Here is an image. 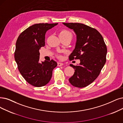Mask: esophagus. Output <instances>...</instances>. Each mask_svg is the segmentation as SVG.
<instances>
[{
    "label": "esophagus",
    "instance_id": "1",
    "mask_svg": "<svg viewBox=\"0 0 123 123\" xmlns=\"http://www.w3.org/2000/svg\"><path fill=\"white\" fill-rule=\"evenodd\" d=\"M63 63H62V62H57V66L58 67H61V66H62L63 65Z\"/></svg>",
    "mask_w": 123,
    "mask_h": 123
}]
</instances>
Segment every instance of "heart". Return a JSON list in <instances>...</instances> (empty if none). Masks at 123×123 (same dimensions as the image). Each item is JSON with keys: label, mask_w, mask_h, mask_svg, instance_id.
Listing matches in <instances>:
<instances>
[{"label": "heart", "mask_w": 123, "mask_h": 123, "mask_svg": "<svg viewBox=\"0 0 123 123\" xmlns=\"http://www.w3.org/2000/svg\"><path fill=\"white\" fill-rule=\"evenodd\" d=\"M71 36H72V33L67 30H62L60 33V37H66Z\"/></svg>", "instance_id": "obj_1"}]
</instances>
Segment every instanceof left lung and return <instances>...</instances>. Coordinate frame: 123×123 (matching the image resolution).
Masks as SVG:
<instances>
[{
  "mask_svg": "<svg viewBox=\"0 0 123 123\" xmlns=\"http://www.w3.org/2000/svg\"><path fill=\"white\" fill-rule=\"evenodd\" d=\"M63 24L73 29L77 35L76 46L69 60H80L79 65H70L75 72L69 82L76 87H86L99 76L105 63L106 44L100 33L94 28L81 23Z\"/></svg>",
  "mask_w": 123,
  "mask_h": 123,
  "instance_id": "obj_1",
  "label": "left lung"
}]
</instances>
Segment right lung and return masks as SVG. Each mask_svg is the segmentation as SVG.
Returning <instances> with one entry per match:
<instances>
[{
  "label": "right lung",
  "mask_w": 123,
  "mask_h": 123,
  "mask_svg": "<svg viewBox=\"0 0 123 123\" xmlns=\"http://www.w3.org/2000/svg\"><path fill=\"white\" fill-rule=\"evenodd\" d=\"M57 23L36 24L22 32L17 39L14 59L18 70L25 80L31 85L40 87L50 80L52 71L57 64L51 60L39 61L41 47L45 46V33Z\"/></svg>",
  "instance_id": "obj_1"
}]
</instances>
